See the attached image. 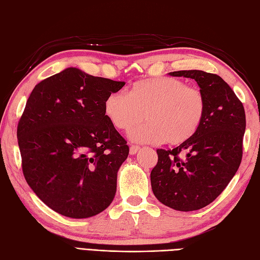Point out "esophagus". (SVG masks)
Instances as JSON below:
<instances>
[{
	"mask_svg": "<svg viewBox=\"0 0 260 260\" xmlns=\"http://www.w3.org/2000/svg\"><path fill=\"white\" fill-rule=\"evenodd\" d=\"M140 149L139 146H136V145H131L130 146V155H136L138 152V150Z\"/></svg>",
	"mask_w": 260,
	"mask_h": 260,
	"instance_id": "obj_1",
	"label": "esophagus"
}]
</instances>
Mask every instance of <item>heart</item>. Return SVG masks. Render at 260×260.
Instances as JSON below:
<instances>
[{
	"label": "heart",
	"mask_w": 260,
	"mask_h": 260,
	"mask_svg": "<svg viewBox=\"0 0 260 260\" xmlns=\"http://www.w3.org/2000/svg\"><path fill=\"white\" fill-rule=\"evenodd\" d=\"M202 89L175 77L145 78L132 84L130 93L120 89L108 95L104 112L116 129L129 131L131 140L155 144L165 140L181 145L193 137L206 113Z\"/></svg>",
	"instance_id": "b5f03b06"
}]
</instances>
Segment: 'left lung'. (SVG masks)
I'll return each mask as SVG.
<instances>
[{
	"mask_svg": "<svg viewBox=\"0 0 260 260\" xmlns=\"http://www.w3.org/2000/svg\"><path fill=\"white\" fill-rule=\"evenodd\" d=\"M169 74L195 79L208 107L193 137L174 149H157L158 161L150 174L151 188L159 202L174 210H200L223 192L240 166L245 109L216 74L197 70Z\"/></svg>",
	"mask_w": 260,
	"mask_h": 260,
	"instance_id": "1",
	"label": "left lung"
}]
</instances>
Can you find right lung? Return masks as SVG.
Returning <instances> with one entry per match:
<instances>
[{
    "label": "right lung",
    "mask_w": 260,
    "mask_h": 260,
    "mask_svg": "<svg viewBox=\"0 0 260 260\" xmlns=\"http://www.w3.org/2000/svg\"><path fill=\"white\" fill-rule=\"evenodd\" d=\"M124 84L70 67L37 84L26 101L17 131L22 172L57 213L89 218L113 201L129 146L104 102Z\"/></svg>",
    "instance_id": "right-lung-1"
}]
</instances>
